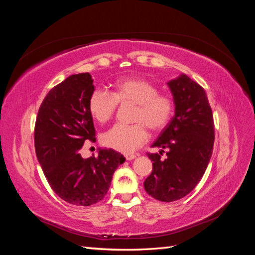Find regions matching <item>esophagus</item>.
<instances>
[{
	"label": "esophagus",
	"instance_id": "obj_1",
	"mask_svg": "<svg viewBox=\"0 0 255 255\" xmlns=\"http://www.w3.org/2000/svg\"><path fill=\"white\" fill-rule=\"evenodd\" d=\"M125 158H126L127 161H131L133 159H136V154H126L125 155Z\"/></svg>",
	"mask_w": 255,
	"mask_h": 255
}]
</instances>
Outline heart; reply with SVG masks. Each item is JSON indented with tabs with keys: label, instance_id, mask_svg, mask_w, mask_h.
<instances>
[{
	"label": "heart",
	"instance_id": "heart-1",
	"mask_svg": "<svg viewBox=\"0 0 255 255\" xmlns=\"http://www.w3.org/2000/svg\"><path fill=\"white\" fill-rule=\"evenodd\" d=\"M154 83L141 78L118 80L112 93L97 89L89 99V111L101 124L111 121L118 103L134 104L132 125H115L102 136L107 148L123 153H131L147 141L148 132H159L167 126L174 114V101L167 94L159 93Z\"/></svg>",
	"mask_w": 255,
	"mask_h": 255
}]
</instances>
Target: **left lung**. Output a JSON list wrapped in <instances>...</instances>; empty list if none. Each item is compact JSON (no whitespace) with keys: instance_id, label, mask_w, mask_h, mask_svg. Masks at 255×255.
I'll return each mask as SVG.
<instances>
[{"instance_id":"8db88e82","label":"left lung","mask_w":255,"mask_h":255,"mask_svg":"<svg viewBox=\"0 0 255 255\" xmlns=\"http://www.w3.org/2000/svg\"><path fill=\"white\" fill-rule=\"evenodd\" d=\"M175 104V114L148 153L152 172L144 189L160 202H174L191 193L202 180L213 154L214 117L205 90L186 74L167 82ZM167 148V158L160 159Z\"/></svg>"}]
</instances>
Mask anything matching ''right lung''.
I'll return each mask as SVG.
<instances>
[{
    "instance_id": "right-lung-1",
    "label": "right lung",
    "mask_w": 255,
    "mask_h": 255,
    "mask_svg": "<svg viewBox=\"0 0 255 255\" xmlns=\"http://www.w3.org/2000/svg\"><path fill=\"white\" fill-rule=\"evenodd\" d=\"M94 91L90 73L72 74L52 88L42 101L35 125V150L45 176L59 197L77 206L101 202L124 155L100 149L99 156L83 159L80 149L95 140L89 111Z\"/></svg>"
}]
</instances>
